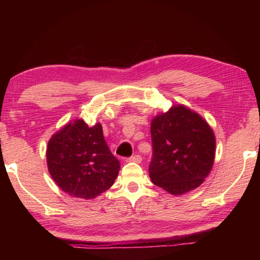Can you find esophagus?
Masks as SVG:
<instances>
[{"label": "esophagus", "instance_id": "1", "mask_svg": "<svg viewBox=\"0 0 260 260\" xmlns=\"http://www.w3.org/2000/svg\"><path fill=\"white\" fill-rule=\"evenodd\" d=\"M129 161H134V162H141L142 161V157H141L140 155H134L132 156L131 158H128Z\"/></svg>", "mask_w": 260, "mask_h": 260}]
</instances>
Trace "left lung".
Returning a JSON list of instances; mask_svg holds the SVG:
<instances>
[{"label":"left lung","mask_w":260,"mask_h":260,"mask_svg":"<svg viewBox=\"0 0 260 260\" xmlns=\"http://www.w3.org/2000/svg\"><path fill=\"white\" fill-rule=\"evenodd\" d=\"M150 132L151 181L175 196L200 187L212 170L215 156V136L208 121L178 104L152 118Z\"/></svg>","instance_id":"obj_1"}]
</instances>
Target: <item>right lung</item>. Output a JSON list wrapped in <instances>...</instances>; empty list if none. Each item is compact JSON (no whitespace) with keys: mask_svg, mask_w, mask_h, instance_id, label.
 I'll return each instance as SVG.
<instances>
[{"mask_svg":"<svg viewBox=\"0 0 260 260\" xmlns=\"http://www.w3.org/2000/svg\"><path fill=\"white\" fill-rule=\"evenodd\" d=\"M46 157L57 186L77 199L91 200L107 191L120 170L105 142L102 125L88 126L82 119L70 121L52 134Z\"/></svg>","mask_w":260,"mask_h":260,"instance_id":"add662e5","label":"right lung"}]
</instances>
